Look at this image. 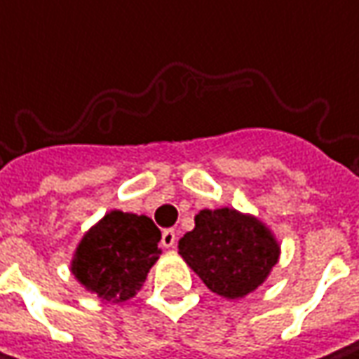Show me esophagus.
Here are the masks:
<instances>
[{"instance_id":"obj_1","label":"esophagus","mask_w":359,"mask_h":359,"mask_svg":"<svg viewBox=\"0 0 359 359\" xmlns=\"http://www.w3.org/2000/svg\"><path fill=\"white\" fill-rule=\"evenodd\" d=\"M175 242H177V233L173 229H165L161 236V244L165 248H175Z\"/></svg>"}]
</instances>
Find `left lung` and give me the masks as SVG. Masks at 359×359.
I'll use <instances>...</instances> for the list:
<instances>
[{
  "instance_id": "1",
  "label": "left lung",
  "mask_w": 359,
  "mask_h": 359,
  "mask_svg": "<svg viewBox=\"0 0 359 359\" xmlns=\"http://www.w3.org/2000/svg\"><path fill=\"white\" fill-rule=\"evenodd\" d=\"M194 229L180 242V256L212 293L242 299L256 292L279 262L281 244L256 215L229 206L202 208Z\"/></svg>"
}]
</instances>
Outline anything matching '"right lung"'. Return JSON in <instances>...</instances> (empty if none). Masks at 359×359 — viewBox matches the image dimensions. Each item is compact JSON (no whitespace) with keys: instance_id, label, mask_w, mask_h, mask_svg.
Returning a JSON list of instances; mask_svg holds the SVG:
<instances>
[{"instance_id":"add662e5","label":"right lung","mask_w":359,"mask_h":359,"mask_svg":"<svg viewBox=\"0 0 359 359\" xmlns=\"http://www.w3.org/2000/svg\"><path fill=\"white\" fill-rule=\"evenodd\" d=\"M161 231L147 215L109 210L78 242L69 271L101 302L119 304L142 290L158 260Z\"/></svg>"}]
</instances>
